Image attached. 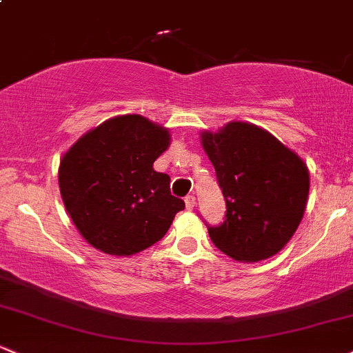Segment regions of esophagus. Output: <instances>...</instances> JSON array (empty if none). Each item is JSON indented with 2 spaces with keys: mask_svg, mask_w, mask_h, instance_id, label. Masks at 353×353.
<instances>
[{
  "mask_svg": "<svg viewBox=\"0 0 353 353\" xmlns=\"http://www.w3.org/2000/svg\"><path fill=\"white\" fill-rule=\"evenodd\" d=\"M185 205H187V210H193V207H195V196L193 195L185 196Z\"/></svg>",
  "mask_w": 353,
  "mask_h": 353,
  "instance_id": "obj_1",
  "label": "esophagus"
}]
</instances>
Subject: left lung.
<instances>
[{
    "mask_svg": "<svg viewBox=\"0 0 353 353\" xmlns=\"http://www.w3.org/2000/svg\"><path fill=\"white\" fill-rule=\"evenodd\" d=\"M202 145L225 199V219L207 225L217 249L236 261L257 263L279 252L296 232L310 192L301 158L268 131L229 123L205 131Z\"/></svg>",
    "mask_w": 353,
    "mask_h": 353,
    "instance_id": "8db88e82",
    "label": "left lung"
}]
</instances>
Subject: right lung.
Listing matches in <instances>:
<instances>
[{
	"label": "right lung",
	"mask_w": 353,
	"mask_h": 353,
	"mask_svg": "<svg viewBox=\"0 0 353 353\" xmlns=\"http://www.w3.org/2000/svg\"><path fill=\"white\" fill-rule=\"evenodd\" d=\"M168 130L138 114L117 116L82 136L62 158L59 187L82 237L112 256H131L168 232L185 202L153 163Z\"/></svg>",
	"instance_id": "right-lung-1"
}]
</instances>
